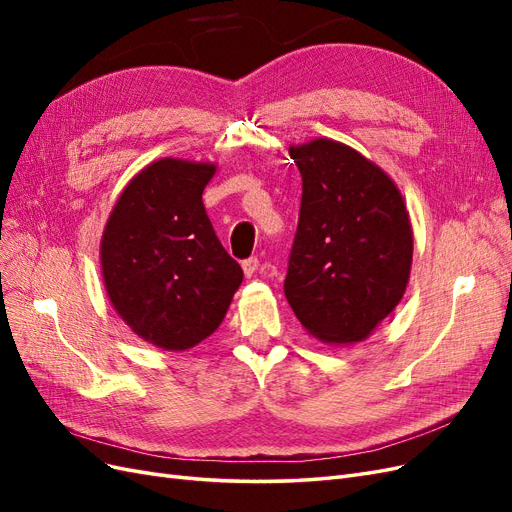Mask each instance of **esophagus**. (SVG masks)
Listing matches in <instances>:
<instances>
[{
	"mask_svg": "<svg viewBox=\"0 0 512 512\" xmlns=\"http://www.w3.org/2000/svg\"><path fill=\"white\" fill-rule=\"evenodd\" d=\"M258 265H260V260L256 258V256H252V258H247V260H243V273L247 275V277H252L256 271H258Z\"/></svg>",
	"mask_w": 512,
	"mask_h": 512,
	"instance_id": "esophagus-1",
	"label": "esophagus"
}]
</instances>
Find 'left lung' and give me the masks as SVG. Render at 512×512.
I'll return each mask as SVG.
<instances>
[{"label":"left lung","mask_w":512,"mask_h":512,"mask_svg":"<svg viewBox=\"0 0 512 512\" xmlns=\"http://www.w3.org/2000/svg\"><path fill=\"white\" fill-rule=\"evenodd\" d=\"M303 179L299 226L284 280L309 335L356 344L401 301L412 224L393 179L352 147L316 138L290 147Z\"/></svg>","instance_id":"1"}]
</instances>
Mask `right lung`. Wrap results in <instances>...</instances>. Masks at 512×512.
<instances>
[{"instance_id":"obj_1","label":"right lung","mask_w":512,"mask_h":512,"mask_svg":"<svg viewBox=\"0 0 512 512\" xmlns=\"http://www.w3.org/2000/svg\"><path fill=\"white\" fill-rule=\"evenodd\" d=\"M215 164L164 158L121 192L100 262L115 312L145 342L188 350L220 327L243 271L203 205Z\"/></svg>"}]
</instances>
